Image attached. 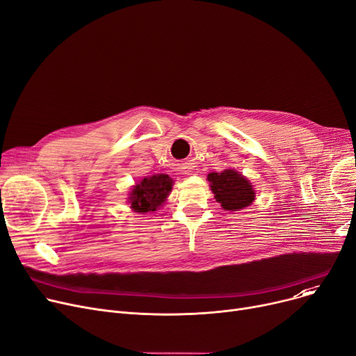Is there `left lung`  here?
<instances>
[{
	"mask_svg": "<svg viewBox=\"0 0 356 356\" xmlns=\"http://www.w3.org/2000/svg\"><path fill=\"white\" fill-rule=\"evenodd\" d=\"M208 180L216 202L225 211L244 209L255 199L252 184L236 170L227 168L220 173H209Z\"/></svg>",
	"mask_w": 356,
	"mask_h": 356,
	"instance_id": "8db88e82",
	"label": "left lung"
}]
</instances>
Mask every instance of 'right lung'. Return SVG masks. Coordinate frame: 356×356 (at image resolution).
<instances>
[{
	"instance_id": "add662e5",
	"label": "right lung",
	"mask_w": 356,
	"mask_h": 356,
	"mask_svg": "<svg viewBox=\"0 0 356 356\" xmlns=\"http://www.w3.org/2000/svg\"><path fill=\"white\" fill-rule=\"evenodd\" d=\"M173 179L168 175H154L138 181L129 193V204L134 212H156L173 189Z\"/></svg>"
}]
</instances>
